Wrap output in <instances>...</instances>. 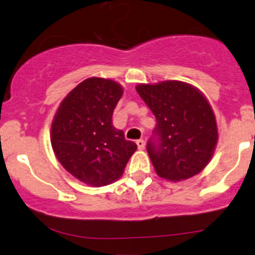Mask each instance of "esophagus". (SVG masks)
Here are the masks:
<instances>
[{"label": "esophagus", "instance_id": "1", "mask_svg": "<svg viewBox=\"0 0 255 255\" xmlns=\"http://www.w3.org/2000/svg\"><path fill=\"white\" fill-rule=\"evenodd\" d=\"M136 144H137V146H138L139 150H143V149L145 148V143H144V140H143V139H137Z\"/></svg>", "mask_w": 255, "mask_h": 255}]
</instances>
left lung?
I'll list each match as a JSON object with an SVG mask.
<instances>
[{
    "instance_id": "left-lung-1",
    "label": "left lung",
    "mask_w": 255,
    "mask_h": 255,
    "mask_svg": "<svg viewBox=\"0 0 255 255\" xmlns=\"http://www.w3.org/2000/svg\"><path fill=\"white\" fill-rule=\"evenodd\" d=\"M156 118L146 150L155 172L169 181H182L210 162L218 140L216 117L198 88L169 80L136 86Z\"/></svg>"
}]
</instances>
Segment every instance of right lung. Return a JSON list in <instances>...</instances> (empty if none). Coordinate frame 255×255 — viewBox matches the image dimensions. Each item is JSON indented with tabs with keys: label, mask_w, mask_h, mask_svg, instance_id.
I'll use <instances>...</instances> for the list:
<instances>
[{
	"label": "right lung",
	"mask_w": 255,
	"mask_h": 255,
	"mask_svg": "<svg viewBox=\"0 0 255 255\" xmlns=\"http://www.w3.org/2000/svg\"><path fill=\"white\" fill-rule=\"evenodd\" d=\"M122 85L89 77L67 94L51 124L50 139L57 160L74 178L93 187L118 180L136 143L112 125Z\"/></svg>",
	"instance_id": "1"
}]
</instances>
